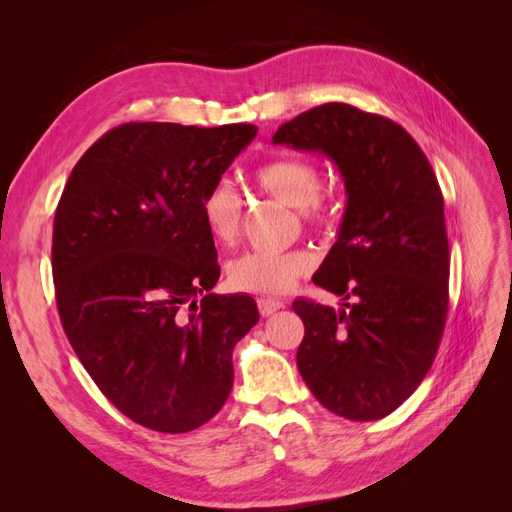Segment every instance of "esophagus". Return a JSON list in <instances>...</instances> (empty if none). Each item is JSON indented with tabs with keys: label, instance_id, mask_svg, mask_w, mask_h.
Returning <instances> with one entry per match:
<instances>
[{
	"label": "esophagus",
	"instance_id": "1",
	"mask_svg": "<svg viewBox=\"0 0 512 512\" xmlns=\"http://www.w3.org/2000/svg\"><path fill=\"white\" fill-rule=\"evenodd\" d=\"M284 307V301H280V299H271V297H260L258 299V312H260V316H271V314H275L277 309H282Z\"/></svg>",
	"mask_w": 512,
	"mask_h": 512
}]
</instances>
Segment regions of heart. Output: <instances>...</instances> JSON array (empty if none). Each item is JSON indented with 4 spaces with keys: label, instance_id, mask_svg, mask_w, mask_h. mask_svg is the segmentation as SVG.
Returning <instances> with one entry per match:
<instances>
[{
    "label": "heart",
    "instance_id": "heart-1",
    "mask_svg": "<svg viewBox=\"0 0 512 512\" xmlns=\"http://www.w3.org/2000/svg\"><path fill=\"white\" fill-rule=\"evenodd\" d=\"M256 188L280 203L294 207L307 226H324L331 220V203L320 192V168L303 158H277L254 170ZM200 215L209 237L218 245H232L241 232V198L226 181L213 183L200 200ZM314 267L305 250L245 252L228 262V282L241 292L280 294L292 288Z\"/></svg>",
    "mask_w": 512,
    "mask_h": 512
}]
</instances>
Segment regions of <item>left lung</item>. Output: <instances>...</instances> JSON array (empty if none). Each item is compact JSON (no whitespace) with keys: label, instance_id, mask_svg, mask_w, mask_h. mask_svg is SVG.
<instances>
[{"label":"left lung","instance_id":"8db88e82","mask_svg":"<svg viewBox=\"0 0 512 512\" xmlns=\"http://www.w3.org/2000/svg\"><path fill=\"white\" fill-rule=\"evenodd\" d=\"M273 143L331 158L348 194L337 241L312 277L344 309L292 303L305 324L297 367L324 408L378 421L427 376L448 314L451 252L436 173L399 123L344 102L309 108Z\"/></svg>","mask_w":512,"mask_h":512}]
</instances>
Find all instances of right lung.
Returning <instances> with one entry per match:
<instances>
[{
	"mask_svg": "<svg viewBox=\"0 0 512 512\" xmlns=\"http://www.w3.org/2000/svg\"><path fill=\"white\" fill-rule=\"evenodd\" d=\"M123 123L72 168L53 222L55 299L70 344L134 423L185 433L220 412L232 348L258 322L247 294H213L218 252L200 200L256 136Z\"/></svg>",
	"mask_w": 512,
	"mask_h": 512,
	"instance_id": "1",
	"label": "right lung"
}]
</instances>
